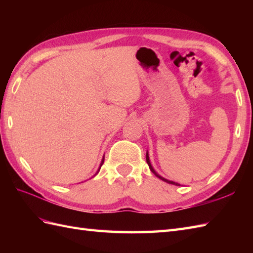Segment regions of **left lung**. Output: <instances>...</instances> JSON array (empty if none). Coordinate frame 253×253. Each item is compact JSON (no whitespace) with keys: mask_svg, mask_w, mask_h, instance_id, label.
Instances as JSON below:
<instances>
[{"mask_svg":"<svg viewBox=\"0 0 253 253\" xmlns=\"http://www.w3.org/2000/svg\"><path fill=\"white\" fill-rule=\"evenodd\" d=\"M146 159H147V163H148V165H149V169H150V170L152 171V173L157 176V177H159L160 179H162L163 181H165V182H169V184H171V185H175V186H179V184H177V182H175V181H171V180H169V179H166V178H164V177H162V176H160L157 171L154 170V169L152 168V165H151V162H150V159H149V153H148V151H147V154H146Z\"/></svg>","mask_w":253,"mask_h":253,"instance_id":"1","label":"left lung"}]
</instances>
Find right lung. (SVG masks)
I'll return each mask as SVG.
<instances>
[{"label": "right lung", "instance_id": "add662e5", "mask_svg": "<svg viewBox=\"0 0 253 253\" xmlns=\"http://www.w3.org/2000/svg\"><path fill=\"white\" fill-rule=\"evenodd\" d=\"M103 163H104V157H103V159H102V161H101V164H100V168H99V169H98V171H96V173H95V175H96V174H98V173H99V170H100V169H101V166H102V165H103Z\"/></svg>", "mask_w": 253, "mask_h": 253}]
</instances>
